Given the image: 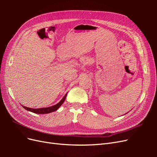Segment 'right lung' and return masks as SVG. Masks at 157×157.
I'll list each match as a JSON object with an SVG mask.
<instances>
[{
	"label": "right lung",
	"mask_w": 157,
	"mask_h": 157,
	"mask_svg": "<svg viewBox=\"0 0 157 157\" xmlns=\"http://www.w3.org/2000/svg\"><path fill=\"white\" fill-rule=\"evenodd\" d=\"M66 96H67V94L65 95V96L62 98V99L58 103H57L56 105H54L53 106H51L49 107H45V108H39V109H33V108H29L22 105V107L24 108L26 110L31 111L32 113H36V114H47V113H50L52 112H54L56 111L61 105H62L63 103L64 102L65 99L66 98Z\"/></svg>",
	"instance_id": "add662e5"
}]
</instances>
